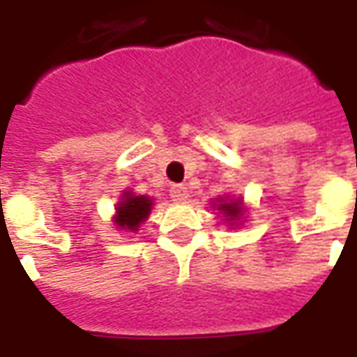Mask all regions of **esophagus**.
Masks as SVG:
<instances>
[{"label": "esophagus", "instance_id": "esophagus-1", "mask_svg": "<svg viewBox=\"0 0 357 357\" xmlns=\"http://www.w3.org/2000/svg\"><path fill=\"white\" fill-rule=\"evenodd\" d=\"M171 198L174 202H184V199L188 198V188L184 184H173L171 186Z\"/></svg>", "mask_w": 357, "mask_h": 357}]
</instances>
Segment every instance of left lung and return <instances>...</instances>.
<instances>
[{
  "mask_svg": "<svg viewBox=\"0 0 357 357\" xmlns=\"http://www.w3.org/2000/svg\"><path fill=\"white\" fill-rule=\"evenodd\" d=\"M223 217L229 221L231 225H238V221L244 217V206H242V199H231V202H227V199H217V204H213Z\"/></svg>",
  "mask_w": 357,
  "mask_h": 357,
  "instance_id": "1",
  "label": "left lung"
}]
</instances>
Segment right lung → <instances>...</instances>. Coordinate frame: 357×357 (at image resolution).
I'll return each mask as SVG.
<instances>
[{"mask_svg": "<svg viewBox=\"0 0 357 357\" xmlns=\"http://www.w3.org/2000/svg\"><path fill=\"white\" fill-rule=\"evenodd\" d=\"M151 206L153 202L148 196H134L130 190H125L121 196V202L115 207L117 209L113 217L115 227L119 231L136 232L151 213Z\"/></svg>", "mask_w": 357, "mask_h": 357, "instance_id": "1", "label": "right lung"}]
</instances>
